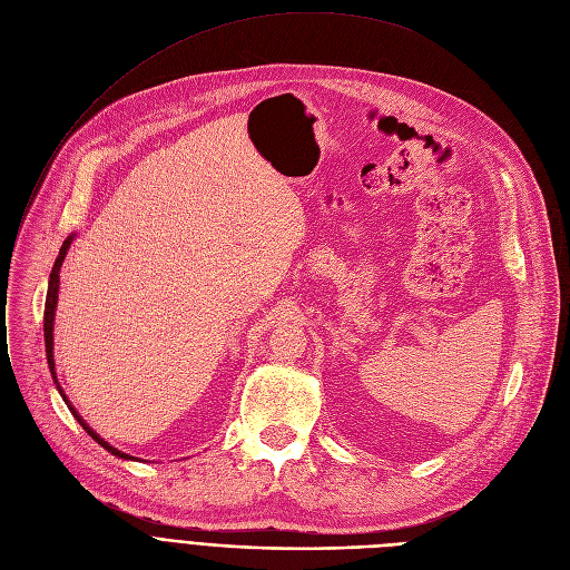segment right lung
<instances>
[{
    "mask_svg": "<svg viewBox=\"0 0 570 570\" xmlns=\"http://www.w3.org/2000/svg\"><path fill=\"white\" fill-rule=\"evenodd\" d=\"M70 242H72V237H68V239L63 242V246H61V250H59V257H57L55 267H52L50 285H48V298H46V317H42V322H46V354H48V365H50V372H52L55 383H57V376H55V354H52V348H55V344H52V328H55V313H57V298H59V272H61V265H63L66 250L70 248ZM57 387H59V385H57ZM59 392H61V390H59ZM61 397L66 400L63 392H61ZM66 404H68V400H66ZM70 411H72V415L79 420V424L86 429V433H89L98 445H102L105 450H109V452H111V454H116L118 459H132V456H127V454L118 452L116 448L107 445V441H102V438H100L96 431H91V426H86V424H83V420L75 413V409H70Z\"/></svg>",
    "mask_w": 570,
    "mask_h": 570,
    "instance_id": "right-lung-1",
    "label": "right lung"
}]
</instances>
